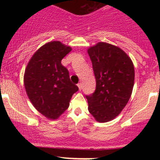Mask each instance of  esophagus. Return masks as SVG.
Segmentation results:
<instances>
[{
  "label": "esophagus",
  "instance_id": "1",
  "mask_svg": "<svg viewBox=\"0 0 160 160\" xmlns=\"http://www.w3.org/2000/svg\"><path fill=\"white\" fill-rule=\"evenodd\" d=\"M78 86L79 89H80V90H81V89H82V83H81V82H79V83L78 84Z\"/></svg>",
  "mask_w": 160,
  "mask_h": 160
}]
</instances>
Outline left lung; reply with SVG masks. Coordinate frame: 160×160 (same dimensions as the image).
<instances>
[{"label": "left lung", "instance_id": "left-lung-1", "mask_svg": "<svg viewBox=\"0 0 160 160\" xmlns=\"http://www.w3.org/2000/svg\"><path fill=\"white\" fill-rule=\"evenodd\" d=\"M96 80L95 90L86 95L89 113L100 122L120 114L128 103L135 80L132 60L122 49L101 42L88 49Z\"/></svg>", "mask_w": 160, "mask_h": 160}]
</instances>
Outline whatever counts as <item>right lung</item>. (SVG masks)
<instances>
[{"instance_id": "1", "label": "right lung", "mask_w": 160, "mask_h": 160, "mask_svg": "<svg viewBox=\"0 0 160 160\" xmlns=\"http://www.w3.org/2000/svg\"><path fill=\"white\" fill-rule=\"evenodd\" d=\"M71 50L59 41L49 42L34 53L25 70L24 82L28 98L49 119L58 118L65 112L73 94L79 89L61 63Z\"/></svg>"}]
</instances>
